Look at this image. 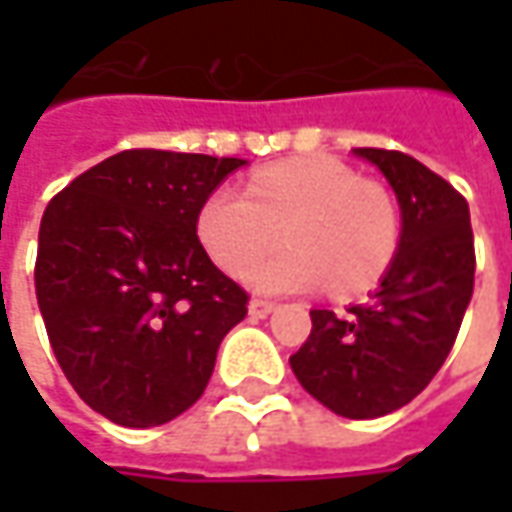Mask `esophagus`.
Segmentation results:
<instances>
[{"mask_svg": "<svg viewBox=\"0 0 512 512\" xmlns=\"http://www.w3.org/2000/svg\"><path fill=\"white\" fill-rule=\"evenodd\" d=\"M276 310V302H267V299H253L250 305H247V313L253 316V319H265Z\"/></svg>", "mask_w": 512, "mask_h": 512, "instance_id": "obj_1", "label": "esophagus"}]
</instances>
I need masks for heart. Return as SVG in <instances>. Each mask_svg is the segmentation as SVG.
Masks as SVG:
<instances>
[{"label": "heart", "mask_w": 512, "mask_h": 512, "mask_svg": "<svg viewBox=\"0 0 512 512\" xmlns=\"http://www.w3.org/2000/svg\"><path fill=\"white\" fill-rule=\"evenodd\" d=\"M287 248L258 261L281 233ZM199 239L227 273L259 293L325 285L336 296L373 287L393 265L402 219L390 190L336 159H299L253 176L247 193L222 187L199 213Z\"/></svg>", "instance_id": "obj_1"}]
</instances>
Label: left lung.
Instances as JSON below:
<instances>
[{
    "instance_id": "left-lung-1",
    "label": "left lung",
    "mask_w": 512,
    "mask_h": 512,
    "mask_svg": "<svg viewBox=\"0 0 512 512\" xmlns=\"http://www.w3.org/2000/svg\"><path fill=\"white\" fill-rule=\"evenodd\" d=\"M402 207L393 265L347 316L310 310L313 330L290 356L307 393L344 419H376L413 402L439 373L473 296L470 207L439 173L399 150L356 148Z\"/></svg>"
}]
</instances>
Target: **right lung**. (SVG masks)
<instances>
[{"mask_svg": "<svg viewBox=\"0 0 512 512\" xmlns=\"http://www.w3.org/2000/svg\"><path fill=\"white\" fill-rule=\"evenodd\" d=\"M233 156L122 150L45 207L36 299L73 390L122 427H156L205 393L247 293L210 262L196 222Z\"/></svg>", "mask_w": 512, "mask_h": 512, "instance_id": "1", "label": "right lung"}]
</instances>
